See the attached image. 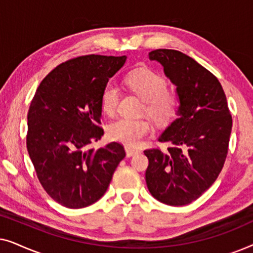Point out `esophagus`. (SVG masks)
<instances>
[{
    "instance_id": "obj_1",
    "label": "esophagus",
    "mask_w": 253,
    "mask_h": 253,
    "mask_svg": "<svg viewBox=\"0 0 253 253\" xmlns=\"http://www.w3.org/2000/svg\"><path fill=\"white\" fill-rule=\"evenodd\" d=\"M139 150H138V148H134V147H129V146H126V157H133V155H136V154H138L139 153Z\"/></svg>"
}]
</instances>
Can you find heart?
Masks as SVG:
<instances>
[{
	"instance_id": "1",
	"label": "heart",
	"mask_w": 253,
	"mask_h": 253,
	"mask_svg": "<svg viewBox=\"0 0 253 253\" xmlns=\"http://www.w3.org/2000/svg\"><path fill=\"white\" fill-rule=\"evenodd\" d=\"M126 84L131 91L144 100V112L158 123H166L176 116L179 108L178 96L167 89V81L147 68L131 71L126 77ZM120 100V89L108 84L101 95V108L107 115L115 114ZM152 131L147 119H120L109 126L112 139L127 146H137Z\"/></svg>"
}]
</instances>
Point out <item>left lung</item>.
<instances>
[{
  "label": "left lung",
  "instance_id": "left-lung-1",
  "mask_svg": "<svg viewBox=\"0 0 253 253\" xmlns=\"http://www.w3.org/2000/svg\"><path fill=\"white\" fill-rule=\"evenodd\" d=\"M151 61L164 67L176 86L177 119L159 141L167 151H144L148 159L146 184L151 195L170 206L198 199L215 182L226 161L233 120L220 82L188 55L174 49H157Z\"/></svg>",
  "mask_w": 253,
  "mask_h": 253
}]
</instances>
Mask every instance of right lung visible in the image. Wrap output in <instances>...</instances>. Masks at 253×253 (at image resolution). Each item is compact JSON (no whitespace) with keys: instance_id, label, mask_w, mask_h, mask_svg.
Wrapping results in <instances>:
<instances>
[{"instance_id":"right-lung-1","label":"right lung","mask_w":253,"mask_h":253,"mask_svg":"<svg viewBox=\"0 0 253 253\" xmlns=\"http://www.w3.org/2000/svg\"><path fill=\"white\" fill-rule=\"evenodd\" d=\"M126 60L102 55L69 60L43 78L31 101L27 152L44 191L68 209L98 202L126 157L115 141L88 148L103 136V89Z\"/></svg>"}]
</instances>
